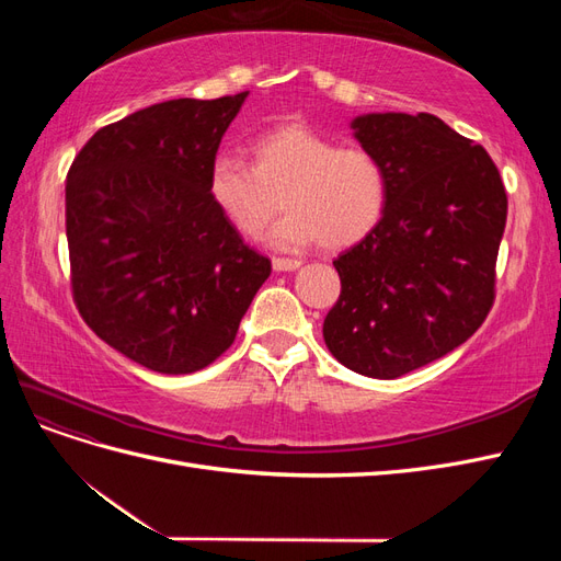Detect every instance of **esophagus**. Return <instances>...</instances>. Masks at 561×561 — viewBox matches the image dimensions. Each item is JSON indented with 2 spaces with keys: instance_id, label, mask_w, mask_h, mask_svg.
I'll list each match as a JSON object with an SVG mask.
<instances>
[{
  "instance_id": "esophagus-1",
  "label": "esophagus",
  "mask_w": 561,
  "mask_h": 561,
  "mask_svg": "<svg viewBox=\"0 0 561 561\" xmlns=\"http://www.w3.org/2000/svg\"><path fill=\"white\" fill-rule=\"evenodd\" d=\"M301 266V262L299 260H283V257H276L274 260V271H295V268H299Z\"/></svg>"
}]
</instances>
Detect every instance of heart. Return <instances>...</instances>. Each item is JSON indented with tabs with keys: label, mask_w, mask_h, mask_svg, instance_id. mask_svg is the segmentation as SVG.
I'll list each match as a JSON object with an SVG mask.
<instances>
[{
	"label": "heart",
	"mask_w": 561,
	"mask_h": 561,
	"mask_svg": "<svg viewBox=\"0 0 561 561\" xmlns=\"http://www.w3.org/2000/svg\"><path fill=\"white\" fill-rule=\"evenodd\" d=\"M252 165L219 151L208 168L210 198L231 227L257 239L278 210L285 217L271 229L276 250H344L379 225L386 208V173L371 151L336 147L307 124H285L254 138Z\"/></svg>",
	"instance_id": "obj_1"
}]
</instances>
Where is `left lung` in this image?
<instances>
[{
	"label": "left lung",
	"mask_w": 561,
	"mask_h": 561,
	"mask_svg": "<svg viewBox=\"0 0 561 561\" xmlns=\"http://www.w3.org/2000/svg\"><path fill=\"white\" fill-rule=\"evenodd\" d=\"M351 128L383 168L386 208L334 260L342 295L322 336L344 367L398 379L461 346L484 322L507 196L484 147L433 114L371 112Z\"/></svg>",
	"instance_id": "left-lung-1"
}]
</instances>
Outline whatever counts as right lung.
Returning a JSON list of instances; mask_svg holds the SVG:
<instances>
[{"mask_svg":"<svg viewBox=\"0 0 561 561\" xmlns=\"http://www.w3.org/2000/svg\"><path fill=\"white\" fill-rule=\"evenodd\" d=\"M245 98L145 107L100 128L67 173L77 309L103 342L161 375L219 358L271 274L208 192L210 161Z\"/></svg>","mask_w":561,"mask_h":561,"instance_id":"right-lung-1","label":"right lung"}]
</instances>
